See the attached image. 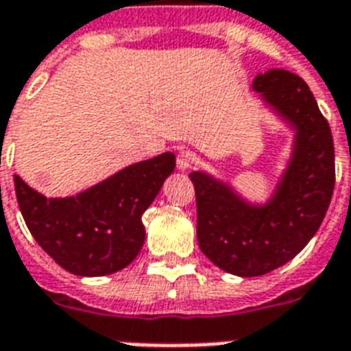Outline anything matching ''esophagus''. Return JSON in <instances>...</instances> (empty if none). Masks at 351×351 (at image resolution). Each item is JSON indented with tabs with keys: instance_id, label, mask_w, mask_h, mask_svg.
<instances>
[{
	"instance_id": "34e87169",
	"label": "esophagus",
	"mask_w": 351,
	"mask_h": 351,
	"mask_svg": "<svg viewBox=\"0 0 351 351\" xmlns=\"http://www.w3.org/2000/svg\"><path fill=\"white\" fill-rule=\"evenodd\" d=\"M197 161H199V157L195 156L194 152H190V150L179 152L178 168L179 170H189V168H192L194 165H197Z\"/></svg>"
}]
</instances>
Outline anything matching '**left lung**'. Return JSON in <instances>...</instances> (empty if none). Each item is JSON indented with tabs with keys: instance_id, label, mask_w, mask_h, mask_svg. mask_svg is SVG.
<instances>
[{
	"instance_id": "8db88e82",
	"label": "left lung",
	"mask_w": 351,
	"mask_h": 351,
	"mask_svg": "<svg viewBox=\"0 0 351 351\" xmlns=\"http://www.w3.org/2000/svg\"><path fill=\"white\" fill-rule=\"evenodd\" d=\"M252 89L297 130L293 161L265 206H251L201 172L190 173L197 205V243L219 269L238 276H262L295 258L330 206L335 186V150L330 124L302 78L269 69Z\"/></svg>"
}]
</instances>
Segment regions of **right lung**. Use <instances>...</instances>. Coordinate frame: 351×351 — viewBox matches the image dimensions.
<instances>
[{"mask_svg": "<svg viewBox=\"0 0 351 351\" xmlns=\"http://www.w3.org/2000/svg\"><path fill=\"white\" fill-rule=\"evenodd\" d=\"M173 168V154H162L62 199H47L14 176L16 199L32 238L60 267L104 276L135 260L146 236L141 216Z\"/></svg>", "mask_w": 351, "mask_h": 351, "instance_id": "obj_1", "label": "right lung"}]
</instances>
